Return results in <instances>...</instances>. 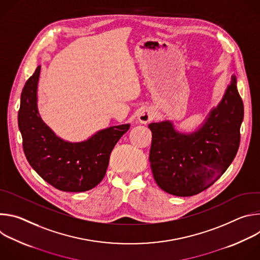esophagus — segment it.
I'll return each mask as SVG.
<instances>
[{"label":"esophagus","mask_w":260,"mask_h":260,"mask_svg":"<svg viewBox=\"0 0 260 260\" xmlns=\"http://www.w3.org/2000/svg\"><path fill=\"white\" fill-rule=\"evenodd\" d=\"M153 118H154V113H153V111L149 108L143 109L141 112L139 113V116H138L139 122H141L143 124L148 123L149 121H151Z\"/></svg>","instance_id":"34e87169"}]
</instances>
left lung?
Segmentation results:
<instances>
[{
  "label": "left lung",
  "instance_id": "8db88e82",
  "mask_svg": "<svg viewBox=\"0 0 260 260\" xmlns=\"http://www.w3.org/2000/svg\"><path fill=\"white\" fill-rule=\"evenodd\" d=\"M243 118L244 105L233 75L221 102L193 133L176 131L170 120L148 125L152 133L150 167L158 186L177 197L209 188L236 157Z\"/></svg>",
  "mask_w": 260,
  "mask_h": 260
}]
</instances>
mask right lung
Instances as JSON below:
<instances>
[{
  "mask_svg": "<svg viewBox=\"0 0 260 260\" xmlns=\"http://www.w3.org/2000/svg\"><path fill=\"white\" fill-rule=\"evenodd\" d=\"M41 66L27 79L20 96L18 127L30 167L53 187L67 192L87 191L105 177L111 151L129 124L110 126L82 142L57 137L42 120L38 110Z\"/></svg>",
  "mask_w": 260,
  "mask_h": 260,
  "instance_id": "1",
  "label": "right lung"
}]
</instances>
